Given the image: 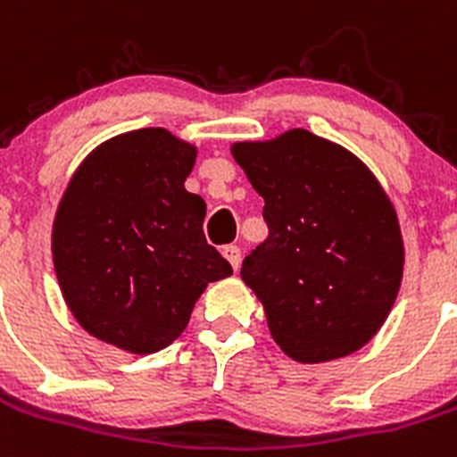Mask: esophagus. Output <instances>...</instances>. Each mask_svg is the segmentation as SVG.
Returning a JSON list of instances; mask_svg holds the SVG:
<instances>
[{"label":"esophagus","mask_w":457,"mask_h":457,"mask_svg":"<svg viewBox=\"0 0 457 457\" xmlns=\"http://www.w3.org/2000/svg\"><path fill=\"white\" fill-rule=\"evenodd\" d=\"M223 255H225V260L229 262V264H232V269L234 271H239V267H241V248L239 245H225L223 248Z\"/></svg>","instance_id":"1"}]
</instances>
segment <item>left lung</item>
<instances>
[{
    "label": "left lung",
    "instance_id": "8db88e82",
    "mask_svg": "<svg viewBox=\"0 0 457 457\" xmlns=\"http://www.w3.org/2000/svg\"><path fill=\"white\" fill-rule=\"evenodd\" d=\"M264 197L269 237L241 280L264 305L289 359L327 363L354 354L386 322L403 283L398 213L366 162L305 129L234 142Z\"/></svg>",
    "mask_w": 457,
    "mask_h": 457
}]
</instances>
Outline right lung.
<instances>
[{
	"mask_svg": "<svg viewBox=\"0 0 457 457\" xmlns=\"http://www.w3.org/2000/svg\"><path fill=\"white\" fill-rule=\"evenodd\" d=\"M197 146L137 129L91 149L53 223V264L71 315L129 354L179 338L209 283L232 267L206 244V204L186 190Z\"/></svg>",
	"mask_w": 457,
	"mask_h": 457,
	"instance_id": "add662e5",
	"label": "right lung"
}]
</instances>
